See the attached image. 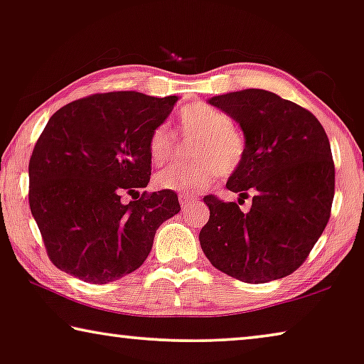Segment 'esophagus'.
Listing matches in <instances>:
<instances>
[{"label":"esophagus","mask_w":364,"mask_h":364,"mask_svg":"<svg viewBox=\"0 0 364 364\" xmlns=\"http://www.w3.org/2000/svg\"><path fill=\"white\" fill-rule=\"evenodd\" d=\"M194 200H198V196H194V194H180V203L183 208H188V205H191Z\"/></svg>","instance_id":"esophagus-1"}]
</instances>
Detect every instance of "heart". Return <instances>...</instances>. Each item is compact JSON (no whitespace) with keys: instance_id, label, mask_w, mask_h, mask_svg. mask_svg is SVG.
Segmentation results:
<instances>
[{"instance_id":"b5f03b06","label":"heart","mask_w":364,"mask_h":364,"mask_svg":"<svg viewBox=\"0 0 364 364\" xmlns=\"http://www.w3.org/2000/svg\"><path fill=\"white\" fill-rule=\"evenodd\" d=\"M178 130L193 144V164L171 165L156 173L155 186L165 191L196 193L209 188L217 175L230 176L242 166L247 155L245 137L232 127L230 117L205 102L184 106L178 112ZM149 156L154 165H161L175 154L176 140L168 126L151 130Z\"/></svg>"}]
</instances>
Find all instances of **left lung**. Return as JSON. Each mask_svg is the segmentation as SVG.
<instances>
[{"mask_svg": "<svg viewBox=\"0 0 364 364\" xmlns=\"http://www.w3.org/2000/svg\"><path fill=\"white\" fill-rule=\"evenodd\" d=\"M240 124L247 155L227 189L252 196L237 203L204 196L210 210L199 234L213 267L243 283L284 278L306 262L327 225L335 194V165L327 134L311 111L264 90L209 100Z\"/></svg>", "mask_w": 364, "mask_h": 364, "instance_id": "left-lung-1", "label": "left lung"}]
</instances>
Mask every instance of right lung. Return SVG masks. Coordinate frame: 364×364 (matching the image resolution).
<instances>
[{"label":"right lung","instance_id":"obj_1","mask_svg":"<svg viewBox=\"0 0 364 364\" xmlns=\"http://www.w3.org/2000/svg\"><path fill=\"white\" fill-rule=\"evenodd\" d=\"M176 100L96 93L48 119L29 160V205L58 269L93 284L122 278L142 267L156 229L180 213L175 191L139 193L150 181L151 130Z\"/></svg>","mask_w":364,"mask_h":364}]
</instances>
